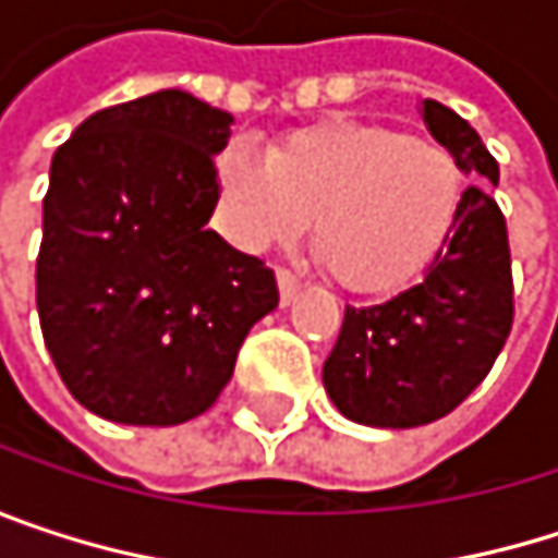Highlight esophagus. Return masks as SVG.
<instances>
[{"label": "esophagus", "mask_w": 558, "mask_h": 558, "mask_svg": "<svg viewBox=\"0 0 558 558\" xmlns=\"http://www.w3.org/2000/svg\"><path fill=\"white\" fill-rule=\"evenodd\" d=\"M300 287H303V283H300V278H296V275H290V271H283V268H280V271H278V290H280V303H283V306L296 300Z\"/></svg>", "instance_id": "34e87169"}]
</instances>
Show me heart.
<instances>
[{
    "label": "heart",
    "instance_id": "obj_1",
    "mask_svg": "<svg viewBox=\"0 0 558 558\" xmlns=\"http://www.w3.org/2000/svg\"><path fill=\"white\" fill-rule=\"evenodd\" d=\"M216 219L242 252L290 242L313 219V255L352 293H390L442 252L465 170L429 138L375 122H326L258 155L232 142L213 168Z\"/></svg>",
    "mask_w": 558,
    "mask_h": 558
}]
</instances>
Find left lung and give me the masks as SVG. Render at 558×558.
Returning a JSON list of instances; mask_svg holds the SVG:
<instances>
[{"instance_id":"left-lung-1","label":"left lung","mask_w":558,"mask_h":558,"mask_svg":"<svg viewBox=\"0 0 558 558\" xmlns=\"http://www.w3.org/2000/svg\"><path fill=\"white\" fill-rule=\"evenodd\" d=\"M420 116L475 183L423 280L378 306H345L342 332L323 365V388L336 410L381 429L452 413L485 381L513 323L507 226L492 196L498 161L449 106L423 99Z\"/></svg>"}]
</instances>
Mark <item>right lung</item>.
I'll use <instances>...</instances> for the list:
<instances>
[{
    "instance_id": "right-lung-1",
    "label": "right lung",
    "mask_w": 558,
    "mask_h": 558,
    "mask_svg": "<svg viewBox=\"0 0 558 558\" xmlns=\"http://www.w3.org/2000/svg\"><path fill=\"white\" fill-rule=\"evenodd\" d=\"M232 116L161 89L93 112L57 148L38 319L66 390L96 416L177 426L216 403L248 329L278 306L265 262L206 222Z\"/></svg>"
}]
</instances>
